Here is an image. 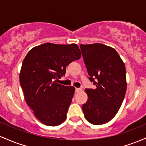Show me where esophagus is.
Instances as JSON below:
<instances>
[{
	"label": "esophagus",
	"instance_id": "1",
	"mask_svg": "<svg viewBox=\"0 0 146 146\" xmlns=\"http://www.w3.org/2000/svg\"><path fill=\"white\" fill-rule=\"evenodd\" d=\"M82 91L81 88H76V92H80Z\"/></svg>",
	"mask_w": 146,
	"mask_h": 146
}]
</instances>
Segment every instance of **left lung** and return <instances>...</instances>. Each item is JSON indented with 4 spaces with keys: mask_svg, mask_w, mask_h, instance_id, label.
<instances>
[{
    "mask_svg": "<svg viewBox=\"0 0 146 146\" xmlns=\"http://www.w3.org/2000/svg\"><path fill=\"white\" fill-rule=\"evenodd\" d=\"M89 80L96 89H86L88 96L82 108L91 124L109 122L117 113L127 88L124 63L115 49L101 44L80 46Z\"/></svg>",
    "mask_w": 146,
    "mask_h": 146,
    "instance_id": "1",
    "label": "left lung"
}]
</instances>
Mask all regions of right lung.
<instances>
[{"mask_svg":"<svg viewBox=\"0 0 146 146\" xmlns=\"http://www.w3.org/2000/svg\"><path fill=\"white\" fill-rule=\"evenodd\" d=\"M78 45L46 43L29 51L19 75L26 103L35 116L46 125H59L66 120L75 92L73 86L58 84L66 67L79 60Z\"/></svg>","mask_w":146,"mask_h":146,"instance_id":"add662e5","label":"right lung"}]
</instances>
